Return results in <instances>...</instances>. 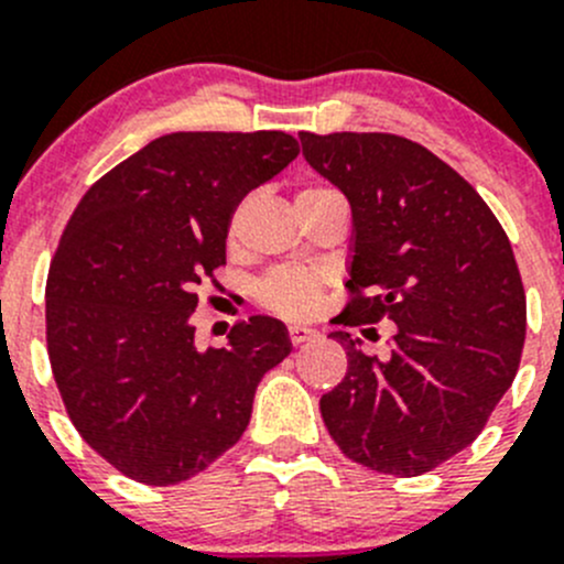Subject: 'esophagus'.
Returning a JSON list of instances; mask_svg holds the SVG:
<instances>
[{"label": "esophagus", "instance_id": "obj_1", "mask_svg": "<svg viewBox=\"0 0 564 564\" xmlns=\"http://www.w3.org/2000/svg\"><path fill=\"white\" fill-rule=\"evenodd\" d=\"M319 336V333L314 330V327H305V325H292L289 327V341L297 347V344H305V341H314V338Z\"/></svg>", "mask_w": 564, "mask_h": 564}]
</instances>
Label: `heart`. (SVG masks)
<instances>
[{
  "instance_id": "heart-1",
  "label": "heart",
  "mask_w": 564,
  "mask_h": 564,
  "mask_svg": "<svg viewBox=\"0 0 564 564\" xmlns=\"http://www.w3.org/2000/svg\"><path fill=\"white\" fill-rule=\"evenodd\" d=\"M322 189L330 187H305L300 189V195L322 193ZM319 278L308 270H275L259 283L256 294H259V303L264 308L275 311L283 316H303L314 308L316 297H319Z\"/></svg>"
}]
</instances>
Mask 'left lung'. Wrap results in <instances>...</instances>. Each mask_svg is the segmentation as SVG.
Returning a JSON list of instances; mask_svg holds the SVG:
<instances>
[{"label":"left lung","mask_w":564,"mask_h":564,"mask_svg":"<svg viewBox=\"0 0 564 564\" xmlns=\"http://www.w3.org/2000/svg\"><path fill=\"white\" fill-rule=\"evenodd\" d=\"M300 143L352 206L349 300L333 322L397 325L388 360L330 333L347 375L319 399L322 421L349 460L421 477L474 444L516 380L527 292L510 239L477 189L408 137L300 131Z\"/></svg>","instance_id":"obj_1"}]
</instances>
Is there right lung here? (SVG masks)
<instances>
[{
	"label": "right lung",
	"instance_id": "add662e5",
	"mask_svg": "<svg viewBox=\"0 0 564 564\" xmlns=\"http://www.w3.org/2000/svg\"><path fill=\"white\" fill-rule=\"evenodd\" d=\"M286 131H176L76 204L46 278V349L76 433L134 482L178 485L242 438L264 371L289 355L270 316L195 347L200 286H220L245 195L283 171Z\"/></svg>",
	"mask_w": 564,
	"mask_h": 564
}]
</instances>
